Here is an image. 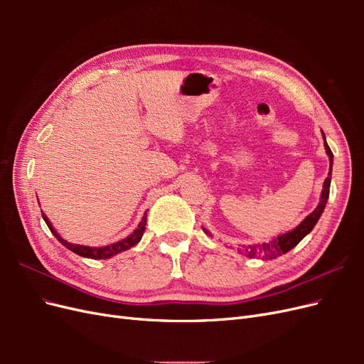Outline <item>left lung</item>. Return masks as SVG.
<instances>
[{
	"label": "left lung",
	"instance_id": "1",
	"mask_svg": "<svg viewBox=\"0 0 364 364\" xmlns=\"http://www.w3.org/2000/svg\"><path fill=\"white\" fill-rule=\"evenodd\" d=\"M322 136L325 139V134L322 132ZM325 150L329 156V164H331V167H329V173H328V178L323 182V190H322V196H321V202H318L317 208L314 211L304 218V222H301V225H297L293 230L287 234H282L279 237H277L274 240L269 241V243H261V245H250V246H245V255L249 258H259V259H274L284 253H287L289 250H291L296 245H299V241L308 235L313 230V228L316 226L317 220L321 218L323 209L326 206L328 202V197H329V185H331V170H333V151L331 149L328 147L326 144V139H325ZM203 232L206 235H211L208 229L203 228Z\"/></svg>",
	"mask_w": 364,
	"mask_h": 364
}]
</instances>
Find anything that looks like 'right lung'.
I'll return each mask as SVG.
<instances>
[{"label": "right lung", "instance_id": "obj_1", "mask_svg": "<svg viewBox=\"0 0 364 364\" xmlns=\"http://www.w3.org/2000/svg\"><path fill=\"white\" fill-rule=\"evenodd\" d=\"M42 217H43V220H46V223H47L48 229L51 230V234H53L54 237H56L65 247L70 249V250L74 252V253H77V255H80V257H83V258H91V259H107V258H111V257L117 255V253H119V252H123V250H127V249H130V247H134L135 245L139 243V240H141L142 234H144L146 225H147V213H146L144 217H142V220H141V223L138 225V228H136V229L134 230V232H132L129 237H126L124 240H119V241H117V243H114V245L103 246V247H90V246H83V245H73V243H68L67 240H63V238L56 232V230H54V228L51 226V223H50V220L47 218V215L42 214Z\"/></svg>", "mask_w": 364, "mask_h": 364}]
</instances>
